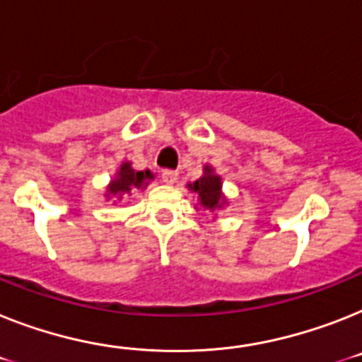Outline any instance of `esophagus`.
<instances>
[{"instance_id":"obj_1","label":"esophagus","mask_w":362,"mask_h":362,"mask_svg":"<svg viewBox=\"0 0 362 362\" xmlns=\"http://www.w3.org/2000/svg\"><path fill=\"white\" fill-rule=\"evenodd\" d=\"M162 180H163V184H167V186H173V184L178 180V173L169 171V169H167V171L162 173Z\"/></svg>"}]
</instances>
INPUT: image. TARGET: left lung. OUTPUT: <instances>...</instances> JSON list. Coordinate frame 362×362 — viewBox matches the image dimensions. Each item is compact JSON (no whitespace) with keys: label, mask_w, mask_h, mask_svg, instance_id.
I'll list each match as a JSON object with an SVG mask.
<instances>
[{"label":"left lung","mask_w":362,"mask_h":362,"mask_svg":"<svg viewBox=\"0 0 362 362\" xmlns=\"http://www.w3.org/2000/svg\"><path fill=\"white\" fill-rule=\"evenodd\" d=\"M223 184H221V176L215 175L214 167L204 165V175L200 176L199 180L189 184V189L199 195L200 206L209 211L221 209L226 204V199L223 195Z\"/></svg>","instance_id":"1"}]
</instances>
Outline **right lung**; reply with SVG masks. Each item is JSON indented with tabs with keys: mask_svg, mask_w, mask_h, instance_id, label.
Wrapping results in <instances>:
<instances>
[{
	"mask_svg": "<svg viewBox=\"0 0 362 362\" xmlns=\"http://www.w3.org/2000/svg\"><path fill=\"white\" fill-rule=\"evenodd\" d=\"M154 175L151 171H134L130 167V162H123L119 171L115 173L114 180L106 187V199H129L136 189H145L148 182L153 180Z\"/></svg>",
	"mask_w": 362,
	"mask_h": 362,
	"instance_id": "add662e5",
	"label": "right lung"
}]
</instances>
